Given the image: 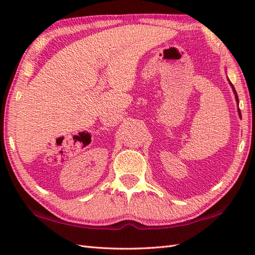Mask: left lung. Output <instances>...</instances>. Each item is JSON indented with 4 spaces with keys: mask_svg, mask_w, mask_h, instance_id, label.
<instances>
[{
    "mask_svg": "<svg viewBox=\"0 0 255 255\" xmlns=\"http://www.w3.org/2000/svg\"><path fill=\"white\" fill-rule=\"evenodd\" d=\"M229 83H230V85H231L232 90H234V93H235V96H236V101H237V103H238V106H239V99H238V94H237V92H236V90H235V86L232 85V83L230 82V81H229ZM238 113H239V116H240V118H241V112H240V108H238Z\"/></svg>",
    "mask_w": 255,
    "mask_h": 255,
    "instance_id": "1",
    "label": "left lung"
}]
</instances>
